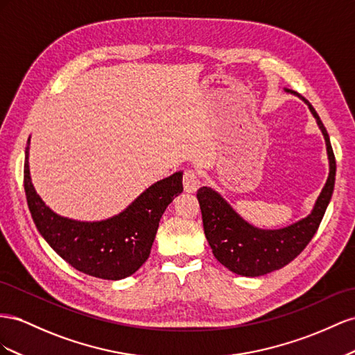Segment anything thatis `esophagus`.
I'll use <instances>...</instances> for the list:
<instances>
[{
  "mask_svg": "<svg viewBox=\"0 0 355 355\" xmlns=\"http://www.w3.org/2000/svg\"><path fill=\"white\" fill-rule=\"evenodd\" d=\"M183 186H184V190L187 191V193H193V191L198 190V187L200 186V180H199V175H198L196 171L187 169L184 172Z\"/></svg>",
  "mask_w": 355,
  "mask_h": 355,
  "instance_id": "34e87169",
  "label": "esophagus"
}]
</instances>
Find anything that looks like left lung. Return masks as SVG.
<instances>
[{"mask_svg":"<svg viewBox=\"0 0 355 355\" xmlns=\"http://www.w3.org/2000/svg\"><path fill=\"white\" fill-rule=\"evenodd\" d=\"M284 90L287 94L297 95L290 89ZM302 101L317 120L326 141L329 157L327 181L312 211L305 218L281 229H260L242 218L214 189L204 186L198 190L202 223L212 254L223 266L238 275L261 277L284 268L291 260H295L315 235L331 199L336 178V160L330 138L309 101L305 98H302Z\"/></svg>","mask_w":355,"mask_h":355,"instance_id":"8db88e82","label":"left lung"}]
</instances>
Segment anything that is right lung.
<instances>
[{"label": "right lung", "mask_w": 355, "mask_h": 355, "mask_svg": "<svg viewBox=\"0 0 355 355\" xmlns=\"http://www.w3.org/2000/svg\"><path fill=\"white\" fill-rule=\"evenodd\" d=\"M29 143L25 147L24 186L28 208L47 244L77 270L103 279H123L148 259L159 221L183 191L178 171L146 189L119 214L101 221H80L56 214L34 189L29 172Z\"/></svg>", "instance_id": "1"}]
</instances>
